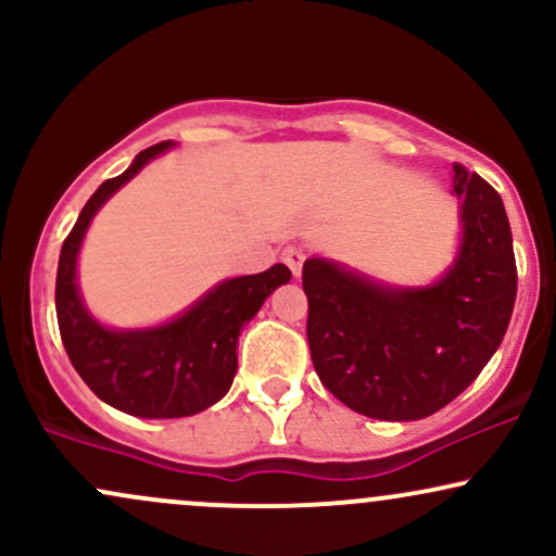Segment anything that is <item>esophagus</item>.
<instances>
[{
  "instance_id": "34e87169",
  "label": "esophagus",
  "mask_w": 556,
  "mask_h": 556,
  "mask_svg": "<svg viewBox=\"0 0 556 556\" xmlns=\"http://www.w3.org/2000/svg\"><path fill=\"white\" fill-rule=\"evenodd\" d=\"M282 261L287 266H290V271L300 277V271H303V261H305V251L300 245H287L282 251Z\"/></svg>"
}]
</instances>
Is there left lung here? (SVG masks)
Instances as JSON below:
<instances>
[{
  "label": "left lung",
  "instance_id": "8db88e82",
  "mask_svg": "<svg viewBox=\"0 0 556 556\" xmlns=\"http://www.w3.org/2000/svg\"><path fill=\"white\" fill-rule=\"evenodd\" d=\"M463 238L433 285L392 287L327 258L303 264L311 361L350 410L418 420L473 384L502 344L518 269L500 193L455 164Z\"/></svg>",
  "mask_w": 556,
  "mask_h": 556
}]
</instances>
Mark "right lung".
I'll return each mask as SVG.
<instances>
[{"label": "right lung", "mask_w": 556, "mask_h": 556, "mask_svg": "<svg viewBox=\"0 0 556 556\" xmlns=\"http://www.w3.org/2000/svg\"><path fill=\"white\" fill-rule=\"evenodd\" d=\"M172 149V140L132 159L123 175L101 182L62 242L56 266V321L70 363L106 405L138 418H185L206 410L232 387L238 374V337L290 269H271L225 279L198 298L185 314L149 329H110L96 321L78 290V253L91 219L151 159Z\"/></svg>", "instance_id": "right-lung-1"}]
</instances>
